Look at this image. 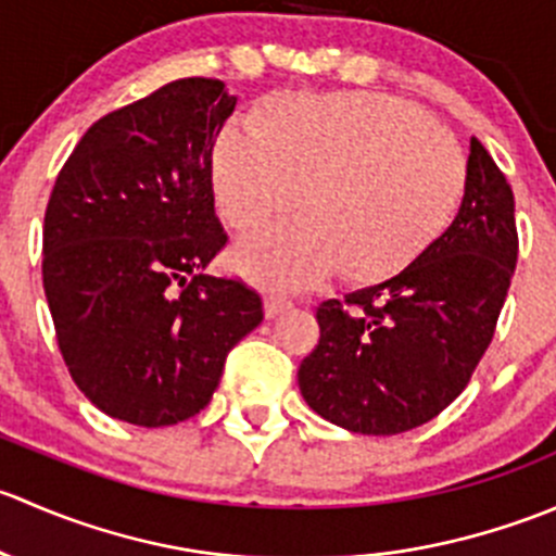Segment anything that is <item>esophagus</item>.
Segmentation results:
<instances>
[{
	"label": "esophagus",
	"instance_id": "34e87169",
	"mask_svg": "<svg viewBox=\"0 0 556 556\" xmlns=\"http://www.w3.org/2000/svg\"><path fill=\"white\" fill-rule=\"evenodd\" d=\"M288 309H293V301L282 299V295H268V299L263 301V312H266L268 319L279 317V314H285Z\"/></svg>",
	"mask_w": 556,
	"mask_h": 556
}]
</instances>
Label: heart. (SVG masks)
I'll return each instance as SVG.
<instances>
[{"label": "heart", "mask_w": 556, "mask_h": 556, "mask_svg": "<svg viewBox=\"0 0 556 556\" xmlns=\"http://www.w3.org/2000/svg\"><path fill=\"white\" fill-rule=\"evenodd\" d=\"M228 126L212 148L223 220L252 231L299 206L304 217L233 247L237 271L271 288L333 274L397 277L452 226L465 159L422 110L384 93H279Z\"/></svg>", "instance_id": "heart-1"}]
</instances>
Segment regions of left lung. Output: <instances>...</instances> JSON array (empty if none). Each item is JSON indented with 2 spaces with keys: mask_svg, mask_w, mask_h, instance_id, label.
I'll return each mask as SVG.
<instances>
[{
  "mask_svg": "<svg viewBox=\"0 0 556 556\" xmlns=\"http://www.w3.org/2000/svg\"><path fill=\"white\" fill-rule=\"evenodd\" d=\"M514 193L470 137L457 217L414 266L317 309L319 344L299 368L309 408L361 435L439 417L484 357L517 268Z\"/></svg>",
  "mask_w": 556,
  "mask_h": 556,
  "instance_id": "1",
  "label": "left lung"
}]
</instances>
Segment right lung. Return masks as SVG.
<instances>
[{
  "instance_id": "right-lung-1",
  "label": "right lung",
  "mask_w": 556,
  "mask_h": 556,
  "mask_svg": "<svg viewBox=\"0 0 556 556\" xmlns=\"http://www.w3.org/2000/svg\"><path fill=\"white\" fill-rule=\"evenodd\" d=\"M233 106L220 80L185 77L99 117L45 210L42 285L66 368L139 428L195 417L263 319L255 290L204 274L228 239L212 148Z\"/></svg>"
}]
</instances>
